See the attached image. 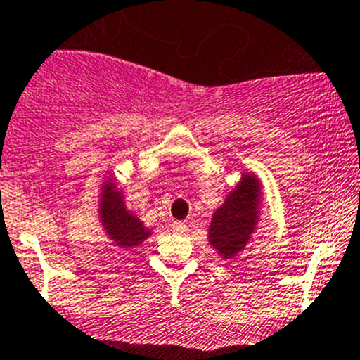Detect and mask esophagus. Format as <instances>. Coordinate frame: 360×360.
I'll return each instance as SVG.
<instances>
[{"instance_id":"34e87169","label":"esophagus","mask_w":360,"mask_h":360,"mask_svg":"<svg viewBox=\"0 0 360 360\" xmlns=\"http://www.w3.org/2000/svg\"><path fill=\"white\" fill-rule=\"evenodd\" d=\"M186 230H188L186 223H183V221H174V223H172V232H176V233H186Z\"/></svg>"}]
</instances>
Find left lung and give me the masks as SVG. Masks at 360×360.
I'll return each instance as SVG.
<instances>
[{
	"mask_svg": "<svg viewBox=\"0 0 360 360\" xmlns=\"http://www.w3.org/2000/svg\"><path fill=\"white\" fill-rule=\"evenodd\" d=\"M260 205V181L243 174L237 186L214 211L209 225V243L223 258L236 257L255 232Z\"/></svg>",
	"mask_w": 360,
	"mask_h": 360,
	"instance_id": "8db88e82",
	"label": "left lung"
}]
</instances>
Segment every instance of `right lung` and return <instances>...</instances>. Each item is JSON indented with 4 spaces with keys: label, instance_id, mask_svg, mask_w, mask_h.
<instances>
[{
    "label": "right lung",
    "instance_id": "right-lung-1",
    "mask_svg": "<svg viewBox=\"0 0 360 360\" xmlns=\"http://www.w3.org/2000/svg\"><path fill=\"white\" fill-rule=\"evenodd\" d=\"M100 221L107 230V236L120 248L139 246L151 236V229H146L144 223L137 218L123 202V193L117 190L114 179L103 183L100 193Z\"/></svg>",
    "mask_w": 360,
    "mask_h": 360
}]
</instances>
